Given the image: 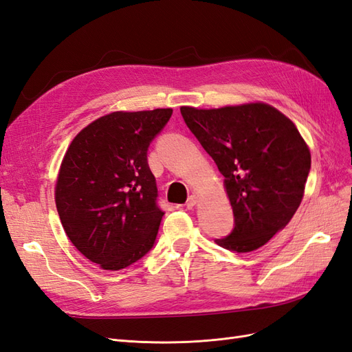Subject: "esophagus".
<instances>
[{"instance_id": "34e87169", "label": "esophagus", "mask_w": 352, "mask_h": 352, "mask_svg": "<svg viewBox=\"0 0 352 352\" xmlns=\"http://www.w3.org/2000/svg\"><path fill=\"white\" fill-rule=\"evenodd\" d=\"M197 202H198V197L195 194H192V195L188 198L185 206H186V208H194L197 206Z\"/></svg>"}]
</instances>
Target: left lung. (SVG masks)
<instances>
[{
  "label": "left lung",
  "instance_id": "left-lung-1",
  "mask_svg": "<svg viewBox=\"0 0 352 352\" xmlns=\"http://www.w3.org/2000/svg\"><path fill=\"white\" fill-rule=\"evenodd\" d=\"M184 120L225 176L235 216L220 247L250 252L269 242L300 207L311 154L291 119L265 102L180 107Z\"/></svg>",
  "mask_w": 352,
  "mask_h": 352
}]
</instances>
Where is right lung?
Returning a JSON list of instances; mask_svg holds the SVG:
<instances>
[{
	"instance_id": "obj_1",
	"label": "right lung",
	"mask_w": 352,
	"mask_h": 352,
	"mask_svg": "<svg viewBox=\"0 0 352 352\" xmlns=\"http://www.w3.org/2000/svg\"><path fill=\"white\" fill-rule=\"evenodd\" d=\"M172 109L114 111L74 136L56 180L67 238L104 270H120L153 248L164 212L146 151Z\"/></svg>"
}]
</instances>
